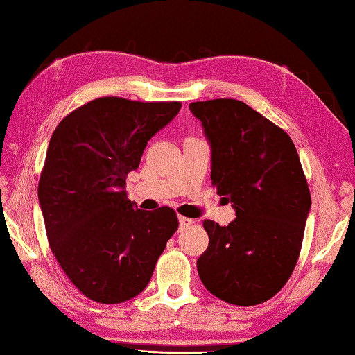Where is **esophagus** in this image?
I'll use <instances>...</instances> for the list:
<instances>
[{
	"mask_svg": "<svg viewBox=\"0 0 355 355\" xmlns=\"http://www.w3.org/2000/svg\"><path fill=\"white\" fill-rule=\"evenodd\" d=\"M192 224H193V220L190 218H186V216H179V227H181V229H186Z\"/></svg>",
	"mask_w": 355,
	"mask_h": 355,
	"instance_id": "1",
	"label": "esophagus"
}]
</instances>
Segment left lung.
Masks as SVG:
<instances>
[{
	"label": "left lung",
	"mask_w": 355,
	"mask_h": 355,
	"mask_svg": "<svg viewBox=\"0 0 355 355\" xmlns=\"http://www.w3.org/2000/svg\"><path fill=\"white\" fill-rule=\"evenodd\" d=\"M211 146V184L235 209L229 225L205 219L209 245L197 261L216 297L256 306L288 282L304 237L311 192L286 132L245 102L189 104Z\"/></svg>",
	"instance_id": "8db88e82"
}]
</instances>
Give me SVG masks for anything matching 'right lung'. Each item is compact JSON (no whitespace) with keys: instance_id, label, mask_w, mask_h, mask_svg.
Here are the masks:
<instances>
[{"instance_id":"obj_1","label":"right lung","mask_w":355,"mask_h":355,"mask_svg":"<svg viewBox=\"0 0 355 355\" xmlns=\"http://www.w3.org/2000/svg\"><path fill=\"white\" fill-rule=\"evenodd\" d=\"M181 102L99 97L51 136L38 184L46 235L59 266L86 297L118 304L146 288L178 230L173 208L144 211L125 190L147 142Z\"/></svg>"}]
</instances>
